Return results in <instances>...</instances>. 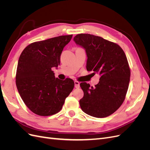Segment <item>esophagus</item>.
<instances>
[{"label":"esophagus","mask_w":150,"mask_h":150,"mask_svg":"<svg viewBox=\"0 0 150 150\" xmlns=\"http://www.w3.org/2000/svg\"><path fill=\"white\" fill-rule=\"evenodd\" d=\"M74 86L76 88H79L80 87V83L78 81H74Z\"/></svg>","instance_id":"esophagus-1"}]
</instances>
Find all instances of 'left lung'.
Segmentation results:
<instances>
[{"label": "left lung", "mask_w": 150, "mask_h": 150, "mask_svg": "<svg viewBox=\"0 0 150 150\" xmlns=\"http://www.w3.org/2000/svg\"><path fill=\"white\" fill-rule=\"evenodd\" d=\"M75 43L84 49L86 69L100 76L95 87L86 83L80 86L84 92L81 110L96 117L112 115L123 103L130 79V69L125 54L118 45L89 34L76 35Z\"/></svg>", "instance_id": "obj_1"}]
</instances>
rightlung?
Here are the masks:
<instances>
[{
    "instance_id": "add662e5",
    "label": "right lung",
    "mask_w": 150,
    "mask_h": 150,
    "mask_svg": "<svg viewBox=\"0 0 150 150\" xmlns=\"http://www.w3.org/2000/svg\"><path fill=\"white\" fill-rule=\"evenodd\" d=\"M72 35H61L27 46L18 61L16 83L25 105L35 114L47 116L60 111L74 86L73 80L56 78L52 67L60 64L64 47Z\"/></svg>"
}]
</instances>
